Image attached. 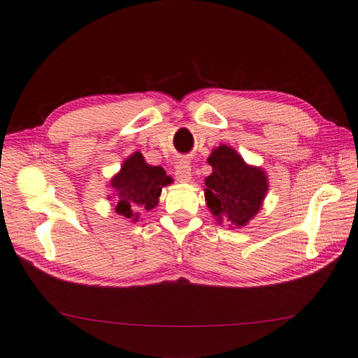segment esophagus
Returning <instances> with one entry per match:
<instances>
[{
	"instance_id": "34e87169",
	"label": "esophagus",
	"mask_w": 358,
	"mask_h": 358,
	"mask_svg": "<svg viewBox=\"0 0 358 358\" xmlns=\"http://www.w3.org/2000/svg\"><path fill=\"white\" fill-rule=\"evenodd\" d=\"M176 177L180 182H187L192 178V168L187 159H180L176 164Z\"/></svg>"
}]
</instances>
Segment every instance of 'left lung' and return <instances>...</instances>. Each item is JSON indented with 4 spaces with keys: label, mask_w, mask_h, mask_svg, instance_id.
<instances>
[{
    "label": "left lung",
    "mask_w": 358,
    "mask_h": 358,
    "mask_svg": "<svg viewBox=\"0 0 358 358\" xmlns=\"http://www.w3.org/2000/svg\"><path fill=\"white\" fill-rule=\"evenodd\" d=\"M213 172L206 178V201L219 222L242 227L259 213L268 180L259 168L248 166L230 146L213 150L208 160Z\"/></svg>",
    "instance_id": "obj_1"
}]
</instances>
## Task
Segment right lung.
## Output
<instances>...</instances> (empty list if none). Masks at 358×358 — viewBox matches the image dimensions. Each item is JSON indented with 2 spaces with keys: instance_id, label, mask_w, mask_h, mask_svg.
<instances>
[{
  "instance_id": "right-lung-1",
  "label": "right lung",
  "mask_w": 358,
  "mask_h": 358,
  "mask_svg": "<svg viewBox=\"0 0 358 358\" xmlns=\"http://www.w3.org/2000/svg\"><path fill=\"white\" fill-rule=\"evenodd\" d=\"M171 181L163 168L150 166L141 152L133 154L112 180V187L116 190V213L137 221L139 210H151L159 204L162 187Z\"/></svg>"
}]
</instances>
